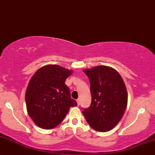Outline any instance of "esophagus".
I'll return each mask as SVG.
<instances>
[{"label":"esophagus","instance_id":"1","mask_svg":"<svg viewBox=\"0 0 155 155\" xmlns=\"http://www.w3.org/2000/svg\"><path fill=\"white\" fill-rule=\"evenodd\" d=\"M76 102H77L78 106H79L80 104H81V100H80L79 98V99H77V100H76Z\"/></svg>","mask_w":155,"mask_h":155}]
</instances>
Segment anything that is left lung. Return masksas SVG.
<instances>
[{
	"mask_svg": "<svg viewBox=\"0 0 155 155\" xmlns=\"http://www.w3.org/2000/svg\"><path fill=\"white\" fill-rule=\"evenodd\" d=\"M90 79L91 106L82 111L90 127L108 132L118 124L127 105V92L120 74L113 68L99 65L83 70Z\"/></svg>",
	"mask_w": 155,
	"mask_h": 155,
	"instance_id": "left-lung-1",
	"label": "left lung"
}]
</instances>
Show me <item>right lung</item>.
<instances>
[{"label":"right lung","mask_w":155,"mask_h":155,"mask_svg":"<svg viewBox=\"0 0 155 155\" xmlns=\"http://www.w3.org/2000/svg\"><path fill=\"white\" fill-rule=\"evenodd\" d=\"M72 73L60 65H47L40 68L29 81L25 92L27 111L41 128H54L63 122L71 107L77 106L65 84Z\"/></svg>","instance_id":"add662e5"}]
</instances>
